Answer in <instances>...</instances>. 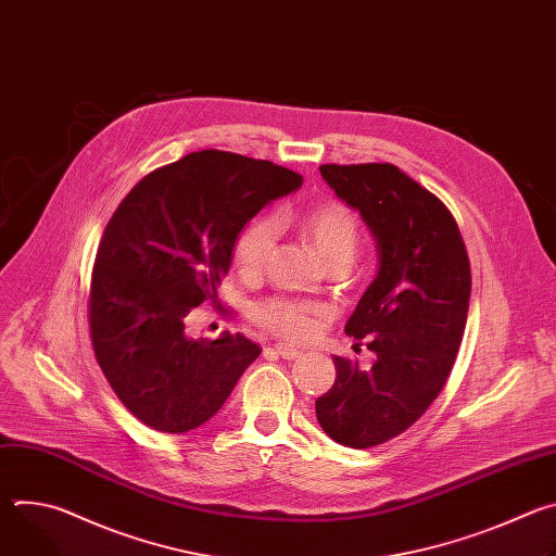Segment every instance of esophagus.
<instances>
[{
    "label": "esophagus",
    "instance_id": "esophagus-1",
    "mask_svg": "<svg viewBox=\"0 0 556 556\" xmlns=\"http://www.w3.org/2000/svg\"><path fill=\"white\" fill-rule=\"evenodd\" d=\"M281 358H286V361H296L303 352H299L296 348H290V345H283V343H277L275 348H273Z\"/></svg>",
    "mask_w": 556,
    "mask_h": 556
}]
</instances>
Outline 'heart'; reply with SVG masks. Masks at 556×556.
Returning <instances> with one entry per match:
<instances>
[{
  "instance_id": "1",
  "label": "heart",
  "mask_w": 556,
  "mask_h": 556,
  "mask_svg": "<svg viewBox=\"0 0 556 556\" xmlns=\"http://www.w3.org/2000/svg\"><path fill=\"white\" fill-rule=\"evenodd\" d=\"M288 222L290 219L286 217H277L275 222L260 217L237 235L232 247V264L237 273L244 279H257L266 270V264L277 247L275 226H286ZM296 226L328 268L350 264L361 242V222L343 202H324L312 206L299 217ZM251 319L260 328L283 339H303L312 332L307 307L283 296H273L257 303L251 312Z\"/></svg>"
}]
</instances>
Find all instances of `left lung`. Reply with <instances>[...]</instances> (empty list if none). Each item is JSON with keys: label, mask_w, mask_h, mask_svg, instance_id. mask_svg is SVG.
<instances>
[{"label": "left lung", "mask_w": 556, "mask_h": 556, "mask_svg": "<svg viewBox=\"0 0 556 556\" xmlns=\"http://www.w3.org/2000/svg\"><path fill=\"white\" fill-rule=\"evenodd\" d=\"M319 169L374 232L380 270L345 326L376 361L363 369L334 356L337 380L314 409L334 442L369 448L405 433L442 391L466 326L470 264L444 202L395 165Z\"/></svg>", "instance_id": "8db88e82"}]
</instances>
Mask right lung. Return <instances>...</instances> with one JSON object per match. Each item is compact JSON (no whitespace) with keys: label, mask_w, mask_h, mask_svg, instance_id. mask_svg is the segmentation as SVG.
Returning a JSON list of instances; mask_svg holds the SVG:
<instances>
[{"label":"right lung","mask_w":556,"mask_h":556,"mask_svg":"<svg viewBox=\"0 0 556 556\" xmlns=\"http://www.w3.org/2000/svg\"><path fill=\"white\" fill-rule=\"evenodd\" d=\"M301 176L270 161L193 151L147 174L110 217L88 319L99 367L147 427L187 433L213 418L262 348L242 334L191 339L187 314L217 301L237 235Z\"/></svg>","instance_id":"right-lung-1"}]
</instances>
